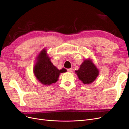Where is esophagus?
<instances>
[{"label": "esophagus", "mask_w": 129, "mask_h": 129, "mask_svg": "<svg viewBox=\"0 0 129 129\" xmlns=\"http://www.w3.org/2000/svg\"><path fill=\"white\" fill-rule=\"evenodd\" d=\"M68 71L69 72L71 73V72H72V69H68Z\"/></svg>", "instance_id": "obj_1"}]
</instances>
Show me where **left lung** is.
Listing matches in <instances>:
<instances>
[{"label":"left lung","mask_w":129,"mask_h":129,"mask_svg":"<svg viewBox=\"0 0 129 129\" xmlns=\"http://www.w3.org/2000/svg\"><path fill=\"white\" fill-rule=\"evenodd\" d=\"M77 75L83 83L89 84L93 82L99 74V71L90 59H85L80 66V69L75 71Z\"/></svg>","instance_id":"8db88e82"}]
</instances>
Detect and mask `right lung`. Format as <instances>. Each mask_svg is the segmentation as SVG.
<instances>
[{"mask_svg": "<svg viewBox=\"0 0 129 129\" xmlns=\"http://www.w3.org/2000/svg\"><path fill=\"white\" fill-rule=\"evenodd\" d=\"M45 49H43L37 57L34 68V73L40 83L45 85H49L58 81L60 73L67 71L63 68L58 70L50 60Z\"/></svg>", "mask_w": 129, "mask_h": 129, "instance_id": "add662e5", "label": "right lung"}]
</instances>
